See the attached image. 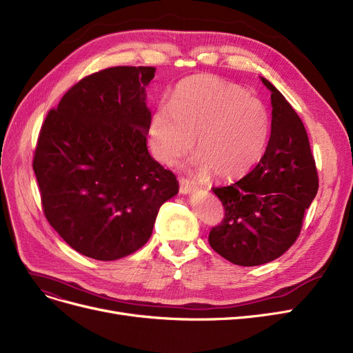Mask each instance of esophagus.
Wrapping results in <instances>:
<instances>
[{"instance_id":"1","label":"esophagus","mask_w":353,"mask_h":353,"mask_svg":"<svg viewBox=\"0 0 353 353\" xmlns=\"http://www.w3.org/2000/svg\"><path fill=\"white\" fill-rule=\"evenodd\" d=\"M179 181H180V193L188 194V193H190V192L196 189V183H194L193 180H189L186 177H180Z\"/></svg>"}]
</instances>
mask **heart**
Masks as SVG:
<instances>
[{"label":"heart","instance_id":"heart-1","mask_svg":"<svg viewBox=\"0 0 353 353\" xmlns=\"http://www.w3.org/2000/svg\"><path fill=\"white\" fill-rule=\"evenodd\" d=\"M270 117L263 101L216 75L181 80L170 99L148 119V141L155 159L174 164L194 148L199 173L236 179L250 172L263 154Z\"/></svg>","mask_w":353,"mask_h":353}]
</instances>
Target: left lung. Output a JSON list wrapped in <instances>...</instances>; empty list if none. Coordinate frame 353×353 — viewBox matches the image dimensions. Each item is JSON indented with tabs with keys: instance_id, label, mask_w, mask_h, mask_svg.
<instances>
[{
	"instance_id": "obj_1",
	"label": "left lung",
	"mask_w": 353,
	"mask_h": 353,
	"mask_svg": "<svg viewBox=\"0 0 353 353\" xmlns=\"http://www.w3.org/2000/svg\"><path fill=\"white\" fill-rule=\"evenodd\" d=\"M272 91V129L259 164L231 186L214 188L225 215L210 232L212 249L228 262L259 266L296 241L316 198L319 174L303 121L266 78Z\"/></svg>"
}]
</instances>
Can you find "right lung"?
Here are the masks:
<instances>
[{"mask_svg": "<svg viewBox=\"0 0 353 353\" xmlns=\"http://www.w3.org/2000/svg\"><path fill=\"white\" fill-rule=\"evenodd\" d=\"M154 67H113L72 85L39 132L33 170L49 224L74 250L110 262L145 244L179 192L148 152Z\"/></svg>", "mask_w": 353, "mask_h": 353, "instance_id": "add662e5", "label": "right lung"}]
</instances>
